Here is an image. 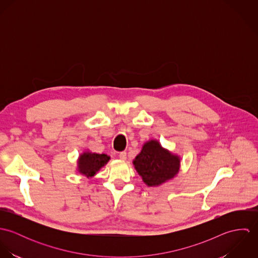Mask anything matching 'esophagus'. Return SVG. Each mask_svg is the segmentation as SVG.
Here are the masks:
<instances>
[{
  "instance_id": "esophagus-1",
  "label": "esophagus",
  "mask_w": 258,
  "mask_h": 258,
  "mask_svg": "<svg viewBox=\"0 0 258 258\" xmlns=\"http://www.w3.org/2000/svg\"><path fill=\"white\" fill-rule=\"evenodd\" d=\"M119 158H120L121 160L125 161V160L127 159V153H126L125 151H123V152H120V153H119Z\"/></svg>"
}]
</instances>
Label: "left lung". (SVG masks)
<instances>
[{
	"label": "left lung",
	"instance_id": "obj_1",
	"mask_svg": "<svg viewBox=\"0 0 258 258\" xmlns=\"http://www.w3.org/2000/svg\"><path fill=\"white\" fill-rule=\"evenodd\" d=\"M136 171L145 184L155 186L174 178L180 168V159L163 149L158 141L151 140L133 161Z\"/></svg>",
	"mask_w": 258,
	"mask_h": 258
}]
</instances>
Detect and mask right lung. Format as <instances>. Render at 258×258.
I'll return each instance as SVG.
<instances>
[{"label": "right lung", "instance_id": "right-lung-1", "mask_svg": "<svg viewBox=\"0 0 258 258\" xmlns=\"http://www.w3.org/2000/svg\"><path fill=\"white\" fill-rule=\"evenodd\" d=\"M110 157L106 154L85 152L78 160V171L87 178L93 177L108 161Z\"/></svg>", "mask_w": 258, "mask_h": 258}]
</instances>
